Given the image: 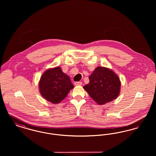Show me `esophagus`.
<instances>
[{"label": "esophagus", "instance_id": "34e87169", "mask_svg": "<svg viewBox=\"0 0 156 156\" xmlns=\"http://www.w3.org/2000/svg\"><path fill=\"white\" fill-rule=\"evenodd\" d=\"M82 82H75V85L76 86H77V85H82Z\"/></svg>", "mask_w": 156, "mask_h": 156}]
</instances>
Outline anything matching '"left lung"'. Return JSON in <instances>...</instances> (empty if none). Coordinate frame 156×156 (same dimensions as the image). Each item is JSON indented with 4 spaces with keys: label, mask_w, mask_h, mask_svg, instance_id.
Instances as JSON below:
<instances>
[{
    "label": "left lung",
    "mask_w": 156,
    "mask_h": 156,
    "mask_svg": "<svg viewBox=\"0 0 156 156\" xmlns=\"http://www.w3.org/2000/svg\"><path fill=\"white\" fill-rule=\"evenodd\" d=\"M89 82L83 88L97 104L102 105L119 96L121 82L109 68L98 67L89 76Z\"/></svg>",
    "instance_id": "1"
}]
</instances>
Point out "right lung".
I'll return each instance as SVG.
<instances>
[{
    "label": "right lung",
    "instance_id": "obj_1",
    "mask_svg": "<svg viewBox=\"0 0 156 156\" xmlns=\"http://www.w3.org/2000/svg\"><path fill=\"white\" fill-rule=\"evenodd\" d=\"M41 96L52 104L61 102L74 87L59 67L50 68L41 75L38 83Z\"/></svg>",
    "mask_w": 156,
    "mask_h": 156
}]
</instances>
